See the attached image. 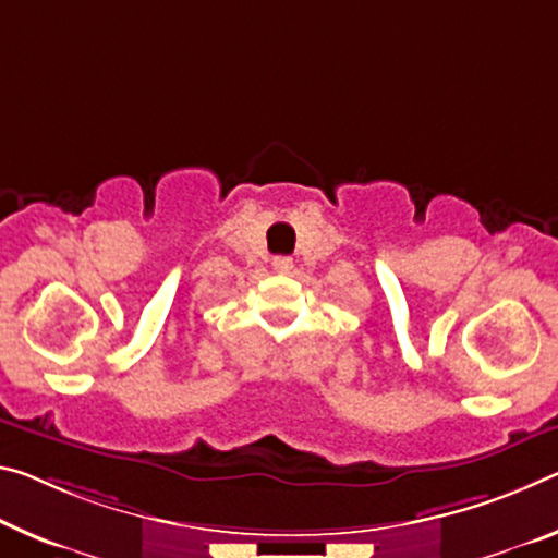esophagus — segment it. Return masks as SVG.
Instances as JSON below:
<instances>
[{"instance_id":"esophagus-1","label":"esophagus","mask_w":558,"mask_h":558,"mask_svg":"<svg viewBox=\"0 0 558 558\" xmlns=\"http://www.w3.org/2000/svg\"><path fill=\"white\" fill-rule=\"evenodd\" d=\"M293 258H276L272 260V270L276 272H282V276H286V272H293Z\"/></svg>"}]
</instances>
